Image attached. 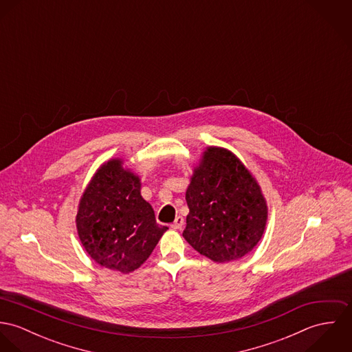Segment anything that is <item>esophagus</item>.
<instances>
[{"label":"esophagus","mask_w":352,"mask_h":352,"mask_svg":"<svg viewBox=\"0 0 352 352\" xmlns=\"http://www.w3.org/2000/svg\"><path fill=\"white\" fill-rule=\"evenodd\" d=\"M184 226V218L183 217H176V219H175V222L170 225V228L172 229H175V230H180Z\"/></svg>","instance_id":"esophagus-1"}]
</instances>
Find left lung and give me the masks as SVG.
Listing matches in <instances>:
<instances>
[{
	"instance_id": "1",
	"label": "left lung",
	"mask_w": 352,
	"mask_h": 352,
	"mask_svg": "<svg viewBox=\"0 0 352 352\" xmlns=\"http://www.w3.org/2000/svg\"><path fill=\"white\" fill-rule=\"evenodd\" d=\"M186 241L215 263L241 258L261 240L268 207L261 187L230 151L207 146L186 191Z\"/></svg>"
}]
</instances>
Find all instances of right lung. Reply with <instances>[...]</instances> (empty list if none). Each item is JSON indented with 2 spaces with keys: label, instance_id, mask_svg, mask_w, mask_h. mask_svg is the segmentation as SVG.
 I'll return each instance as SVG.
<instances>
[{
  "label": "right lung",
  "instance_id": "1",
  "mask_svg": "<svg viewBox=\"0 0 352 352\" xmlns=\"http://www.w3.org/2000/svg\"><path fill=\"white\" fill-rule=\"evenodd\" d=\"M141 179L122 158L102 162L77 207L76 226L87 253L101 267L129 274L140 268L168 230L141 195Z\"/></svg>",
  "mask_w": 352,
  "mask_h": 352
}]
</instances>
